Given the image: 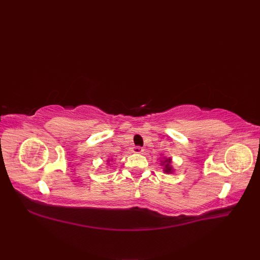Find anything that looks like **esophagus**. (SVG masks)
<instances>
[{
  "label": "esophagus",
  "instance_id": "esophagus-1",
  "mask_svg": "<svg viewBox=\"0 0 260 260\" xmlns=\"http://www.w3.org/2000/svg\"><path fill=\"white\" fill-rule=\"evenodd\" d=\"M132 151H133L134 153H136V154H140V153H142L143 151V147H141V146H134L133 148H132Z\"/></svg>",
  "mask_w": 260,
  "mask_h": 260
}]
</instances>
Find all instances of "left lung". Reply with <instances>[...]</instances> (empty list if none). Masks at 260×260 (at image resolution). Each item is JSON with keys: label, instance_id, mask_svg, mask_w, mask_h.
Returning <instances> with one entry per match:
<instances>
[{"label": "left lung", "instance_id": "left-lung-1", "mask_svg": "<svg viewBox=\"0 0 260 260\" xmlns=\"http://www.w3.org/2000/svg\"><path fill=\"white\" fill-rule=\"evenodd\" d=\"M162 165H164V171H165V172H167V173H172V168H171V158H167V159H165V161L163 162L162 161Z\"/></svg>", "mask_w": 260, "mask_h": 260}]
</instances>
